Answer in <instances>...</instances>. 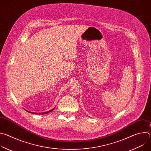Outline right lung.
<instances>
[{
    "instance_id": "add662e5",
    "label": "right lung",
    "mask_w": 151,
    "mask_h": 151,
    "mask_svg": "<svg viewBox=\"0 0 151 151\" xmlns=\"http://www.w3.org/2000/svg\"><path fill=\"white\" fill-rule=\"evenodd\" d=\"M54 109H54H52V110H51V111H48V112H44V113H33V112H30V113H32V114H48L49 112H51V111H52ZM28 112V111H27Z\"/></svg>"
}]
</instances>
